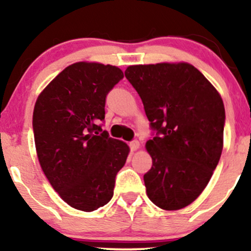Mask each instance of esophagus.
<instances>
[{"label": "esophagus", "mask_w": 251, "mask_h": 251, "mask_svg": "<svg viewBox=\"0 0 251 251\" xmlns=\"http://www.w3.org/2000/svg\"><path fill=\"white\" fill-rule=\"evenodd\" d=\"M129 149H131L132 151H135V150L139 149V142H138V140H132V142H129Z\"/></svg>", "instance_id": "esophagus-1"}]
</instances>
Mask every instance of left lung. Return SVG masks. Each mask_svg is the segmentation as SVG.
<instances>
[{"label":"left lung","instance_id":"obj_1","mask_svg":"<svg viewBox=\"0 0 251 251\" xmlns=\"http://www.w3.org/2000/svg\"><path fill=\"white\" fill-rule=\"evenodd\" d=\"M125 76L142 99L153 133L146 194L164 210L191 204L208 185L223 149V100L189 63L129 66Z\"/></svg>","mask_w":251,"mask_h":251}]
</instances>
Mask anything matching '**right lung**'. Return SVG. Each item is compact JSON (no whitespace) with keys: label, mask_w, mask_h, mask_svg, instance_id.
<instances>
[{"label":"right lung","mask_w":251,"mask_h":251,"mask_svg":"<svg viewBox=\"0 0 251 251\" xmlns=\"http://www.w3.org/2000/svg\"><path fill=\"white\" fill-rule=\"evenodd\" d=\"M124 77L111 65L68 66L37 98L35 148L43 174L72 208L94 211L113 197L129 149L102 131L106 97Z\"/></svg>","instance_id":"add662e5"}]
</instances>
